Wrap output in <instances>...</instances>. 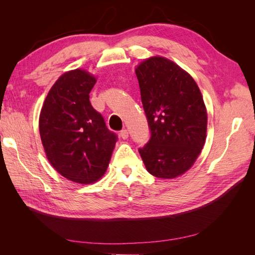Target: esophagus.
<instances>
[{
    "label": "esophagus",
    "instance_id": "34e87169",
    "mask_svg": "<svg viewBox=\"0 0 255 255\" xmlns=\"http://www.w3.org/2000/svg\"><path fill=\"white\" fill-rule=\"evenodd\" d=\"M120 137L122 138V139H128V129H122L120 132Z\"/></svg>",
    "mask_w": 255,
    "mask_h": 255
}]
</instances>
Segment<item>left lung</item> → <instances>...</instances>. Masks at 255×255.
I'll return each mask as SVG.
<instances>
[{
  "label": "left lung",
  "instance_id": "left-lung-1",
  "mask_svg": "<svg viewBox=\"0 0 255 255\" xmlns=\"http://www.w3.org/2000/svg\"><path fill=\"white\" fill-rule=\"evenodd\" d=\"M151 138L139 154L152 175L175 179L195 164L207 129V112L194 78L174 61L151 56L135 69Z\"/></svg>",
  "mask_w": 255,
  "mask_h": 255
}]
</instances>
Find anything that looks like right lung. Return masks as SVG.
Here are the masks:
<instances>
[{
  "mask_svg": "<svg viewBox=\"0 0 255 255\" xmlns=\"http://www.w3.org/2000/svg\"><path fill=\"white\" fill-rule=\"evenodd\" d=\"M96 83V76L84 69L65 72L51 87L39 115V133L49 163L79 184L101 179L117 141L90 104L89 92Z\"/></svg>",
  "mask_w": 255,
  "mask_h": 255,
  "instance_id": "right-lung-1",
  "label": "right lung"
}]
</instances>
